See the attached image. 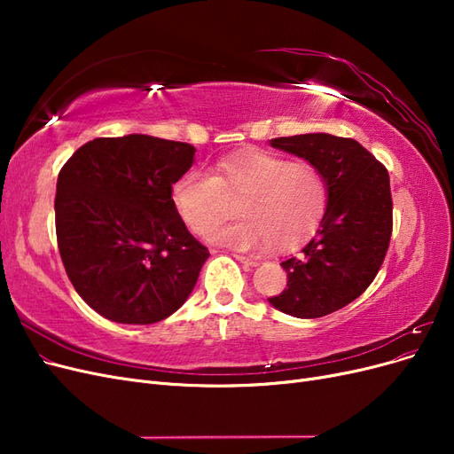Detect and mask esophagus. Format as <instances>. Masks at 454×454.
<instances>
[{"mask_svg": "<svg viewBox=\"0 0 454 454\" xmlns=\"http://www.w3.org/2000/svg\"><path fill=\"white\" fill-rule=\"evenodd\" d=\"M235 259H239L240 263L244 265H250V267H257L259 261L255 257H248V255H240V254H235Z\"/></svg>", "mask_w": 454, "mask_h": 454, "instance_id": "34e87169", "label": "esophagus"}]
</instances>
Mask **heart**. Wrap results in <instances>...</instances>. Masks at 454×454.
<instances>
[{"instance_id":"1","label":"heart","mask_w":454,"mask_h":454,"mask_svg":"<svg viewBox=\"0 0 454 454\" xmlns=\"http://www.w3.org/2000/svg\"><path fill=\"white\" fill-rule=\"evenodd\" d=\"M172 204L185 227L206 239L240 199V222L219 231L215 240L237 250H261L274 244L290 250L318 229L327 208V182L309 160H290L265 149L217 160L214 174L184 172L172 185Z\"/></svg>"}]
</instances>
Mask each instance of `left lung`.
<instances>
[{
	"label": "left lung",
	"instance_id": "8db88e82",
	"mask_svg": "<svg viewBox=\"0 0 454 454\" xmlns=\"http://www.w3.org/2000/svg\"><path fill=\"white\" fill-rule=\"evenodd\" d=\"M270 145L316 164L327 182V208L301 257L286 259L287 287L270 305L295 318H322L360 297L388 252L392 193L387 167L352 138L301 134Z\"/></svg>",
	"mask_w": 454,
	"mask_h": 454
}]
</instances>
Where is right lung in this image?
Instances as JSON below:
<instances>
[{
    "label": "right lung",
    "instance_id": "right-lung-1",
    "mask_svg": "<svg viewBox=\"0 0 454 454\" xmlns=\"http://www.w3.org/2000/svg\"><path fill=\"white\" fill-rule=\"evenodd\" d=\"M195 147L145 134L96 138L59 174L54 219L67 278L119 324H155L180 309L210 252L177 215L170 191Z\"/></svg>",
    "mask_w": 454,
    "mask_h": 454
}]
</instances>
